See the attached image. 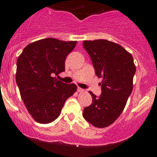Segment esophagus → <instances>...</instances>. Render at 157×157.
<instances>
[{
	"instance_id": "34e87169",
	"label": "esophagus",
	"mask_w": 157,
	"mask_h": 157,
	"mask_svg": "<svg viewBox=\"0 0 157 157\" xmlns=\"http://www.w3.org/2000/svg\"><path fill=\"white\" fill-rule=\"evenodd\" d=\"M77 90H78V92H83V91H84V90L82 88H80V87H78Z\"/></svg>"
}]
</instances>
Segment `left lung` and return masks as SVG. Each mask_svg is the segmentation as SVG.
Returning <instances> with one entry per match:
<instances>
[{
	"mask_svg": "<svg viewBox=\"0 0 157 157\" xmlns=\"http://www.w3.org/2000/svg\"><path fill=\"white\" fill-rule=\"evenodd\" d=\"M96 75L102 78L101 94L92 96V104L83 110V118L93 126L103 128L116 120L133 90L136 71L132 55L120 45L105 39L84 41Z\"/></svg>",
	"mask_w": 157,
	"mask_h": 157,
	"instance_id": "left-lung-1",
	"label": "left lung"
}]
</instances>
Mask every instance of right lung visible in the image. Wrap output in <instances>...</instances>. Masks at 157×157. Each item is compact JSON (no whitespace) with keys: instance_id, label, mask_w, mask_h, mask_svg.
<instances>
[{"instance_id":"add662e5","label":"right lung","mask_w":157,"mask_h":157,"mask_svg":"<svg viewBox=\"0 0 157 157\" xmlns=\"http://www.w3.org/2000/svg\"><path fill=\"white\" fill-rule=\"evenodd\" d=\"M76 41L48 37L25 47L16 63V80L25 106L36 122L48 123L59 116L77 90L53 77L65 71V59Z\"/></svg>"}]
</instances>
